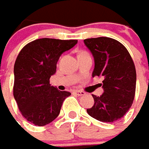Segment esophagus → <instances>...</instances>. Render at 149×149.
<instances>
[{
	"label": "esophagus",
	"mask_w": 149,
	"mask_h": 149,
	"mask_svg": "<svg viewBox=\"0 0 149 149\" xmlns=\"http://www.w3.org/2000/svg\"><path fill=\"white\" fill-rule=\"evenodd\" d=\"M74 93L76 94V95L78 96H84V94H85V93L84 92H83V91L81 90H74Z\"/></svg>",
	"instance_id": "1"
}]
</instances>
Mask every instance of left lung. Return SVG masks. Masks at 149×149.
I'll return each mask as SVG.
<instances>
[{
	"label": "left lung",
	"mask_w": 149,
	"mask_h": 149,
	"mask_svg": "<svg viewBox=\"0 0 149 149\" xmlns=\"http://www.w3.org/2000/svg\"><path fill=\"white\" fill-rule=\"evenodd\" d=\"M84 42L94 59L92 75L103 78V93L93 95L94 105L87 109L93 118L102 122H114L132 106L136 87L135 66L127 49L118 41L100 37Z\"/></svg>",
	"instance_id": "obj_1"
}]
</instances>
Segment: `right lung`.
<instances>
[{
    "label": "right lung",
    "mask_w": 149,
    "mask_h": 149,
    "mask_svg": "<svg viewBox=\"0 0 149 149\" xmlns=\"http://www.w3.org/2000/svg\"><path fill=\"white\" fill-rule=\"evenodd\" d=\"M77 40L40 38L20 51L14 66V97L23 116L43 126L58 116L64 100L71 93L51 86L61 54L77 44Z\"/></svg>",
    "instance_id": "right-lung-1"
}]
</instances>
